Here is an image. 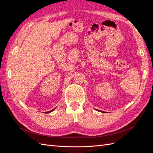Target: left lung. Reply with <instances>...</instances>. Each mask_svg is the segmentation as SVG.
Returning a JSON list of instances; mask_svg holds the SVG:
<instances>
[{
  "instance_id": "8db88e82",
  "label": "left lung",
  "mask_w": 153,
  "mask_h": 153,
  "mask_svg": "<svg viewBox=\"0 0 153 153\" xmlns=\"http://www.w3.org/2000/svg\"><path fill=\"white\" fill-rule=\"evenodd\" d=\"M100 112H101V111H100Z\"/></svg>"
}]
</instances>
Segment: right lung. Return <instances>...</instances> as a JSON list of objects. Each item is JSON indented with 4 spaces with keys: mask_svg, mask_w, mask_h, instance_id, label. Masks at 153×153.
I'll return each instance as SVG.
<instances>
[{
    "mask_svg": "<svg viewBox=\"0 0 153 153\" xmlns=\"http://www.w3.org/2000/svg\"><path fill=\"white\" fill-rule=\"evenodd\" d=\"M55 108L54 109H53V110H50V111H49V112H46V114L47 113H50V112H52V111H53L54 110H55Z\"/></svg>",
    "mask_w": 153,
    "mask_h": 153,
    "instance_id": "1",
    "label": "right lung"
}]
</instances>
